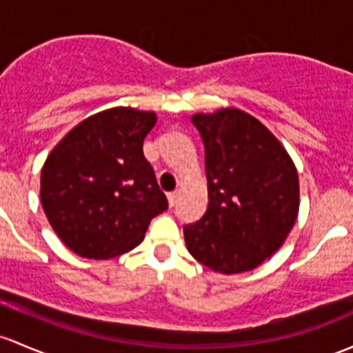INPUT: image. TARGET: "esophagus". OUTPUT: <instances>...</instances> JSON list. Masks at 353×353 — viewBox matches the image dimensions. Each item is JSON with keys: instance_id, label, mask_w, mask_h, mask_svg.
Segmentation results:
<instances>
[{"instance_id": "esophagus-1", "label": "esophagus", "mask_w": 353, "mask_h": 353, "mask_svg": "<svg viewBox=\"0 0 353 353\" xmlns=\"http://www.w3.org/2000/svg\"><path fill=\"white\" fill-rule=\"evenodd\" d=\"M167 199H169V206H174L177 201V191L167 192Z\"/></svg>"}]
</instances>
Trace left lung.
Wrapping results in <instances>:
<instances>
[{"instance_id":"8db88e82","label":"left lung","mask_w":353,"mask_h":353,"mask_svg":"<svg viewBox=\"0 0 353 353\" xmlns=\"http://www.w3.org/2000/svg\"><path fill=\"white\" fill-rule=\"evenodd\" d=\"M205 145L208 208L184 225L189 254L221 274L261 265L284 243L299 210V181L279 140L248 113L191 118Z\"/></svg>"}]
</instances>
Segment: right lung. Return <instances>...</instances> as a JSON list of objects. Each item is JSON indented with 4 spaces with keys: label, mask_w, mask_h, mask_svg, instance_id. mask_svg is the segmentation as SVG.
Returning <instances> with one entry per match:
<instances>
[{
    "label": "right lung",
    "mask_w": 353,
    "mask_h": 353,
    "mask_svg": "<svg viewBox=\"0 0 353 353\" xmlns=\"http://www.w3.org/2000/svg\"><path fill=\"white\" fill-rule=\"evenodd\" d=\"M155 113L111 108L81 121L47 157L40 199L47 220L74 254L110 259L143 240L167 210L143 140Z\"/></svg>",
    "instance_id": "add662e5"
}]
</instances>
